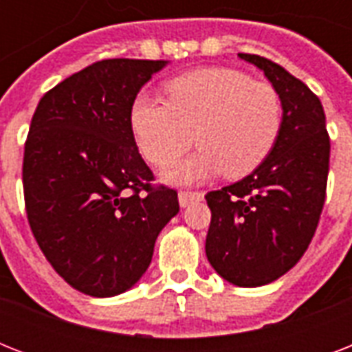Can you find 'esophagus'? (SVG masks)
Wrapping results in <instances>:
<instances>
[{"label": "esophagus", "mask_w": 352, "mask_h": 352, "mask_svg": "<svg viewBox=\"0 0 352 352\" xmlns=\"http://www.w3.org/2000/svg\"><path fill=\"white\" fill-rule=\"evenodd\" d=\"M203 197V192H188V190H181V192H179V203H181L182 208L188 206L190 203H193V201H201Z\"/></svg>", "instance_id": "obj_1"}]
</instances>
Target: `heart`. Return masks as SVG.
Returning <instances> with one entry per match:
<instances>
[{
	"label": "heart",
	"mask_w": 352,
	"mask_h": 352,
	"mask_svg": "<svg viewBox=\"0 0 352 352\" xmlns=\"http://www.w3.org/2000/svg\"><path fill=\"white\" fill-rule=\"evenodd\" d=\"M168 102L140 93L129 111L133 137L149 164L168 168L195 142L201 151L171 179H241L265 162L278 142L283 104L274 85L230 67H206L166 84Z\"/></svg>",
	"instance_id": "1"
}]
</instances>
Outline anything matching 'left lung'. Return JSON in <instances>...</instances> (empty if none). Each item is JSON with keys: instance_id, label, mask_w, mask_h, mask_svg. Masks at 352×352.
I'll use <instances>...</instances> for the list:
<instances>
[{"instance_id": "1", "label": "left lung", "mask_w": 352, "mask_h": 352, "mask_svg": "<svg viewBox=\"0 0 352 352\" xmlns=\"http://www.w3.org/2000/svg\"><path fill=\"white\" fill-rule=\"evenodd\" d=\"M239 58L265 73L281 96L283 124L265 162L208 192L206 256L237 287H261L289 272L311 245L327 192L331 140L322 102L301 80L257 54Z\"/></svg>"}]
</instances>
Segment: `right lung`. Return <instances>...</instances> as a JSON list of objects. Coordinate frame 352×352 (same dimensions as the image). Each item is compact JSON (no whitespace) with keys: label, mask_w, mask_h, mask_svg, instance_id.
Segmentation results:
<instances>
[{"label":"right lung","mask_w":352,"mask_h":352,"mask_svg":"<svg viewBox=\"0 0 352 352\" xmlns=\"http://www.w3.org/2000/svg\"><path fill=\"white\" fill-rule=\"evenodd\" d=\"M166 63L95 62L47 91L30 120L23 155L30 230L52 268L87 296L131 289L179 212L175 190L153 184L129 124L137 93Z\"/></svg>","instance_id":"obj_1"}]
</instances>
